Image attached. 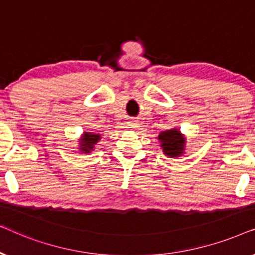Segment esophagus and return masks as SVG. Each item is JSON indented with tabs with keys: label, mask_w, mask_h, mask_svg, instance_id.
<instances>
[{
	"label": "esophagus",
	"mask_w": 255,
	"mask_h": 255,
	"mask_svg": "<svg viewBox=\"0 0 255 255\" xmlns=\"http://www.w3.org/2000/svg\"><path fill=\"white\" fill-rule=\"evenodd\" d=\"M128 127L130 128H139V123H138L137 121H133V120H132V121L128 122Z\"/></svg>",
	"instance_id": "obj_1"
}]
</instances>
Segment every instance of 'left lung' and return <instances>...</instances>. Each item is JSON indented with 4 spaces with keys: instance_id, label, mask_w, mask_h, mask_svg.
<instances>
[{
    "instance_id": "obj_1",
    "label": "left lung",
    "mask_w": 255,
    "mask_h": 255,
    "mask_svg": "<svg viewBox=\"0 0 255 255\" xmlns=\"http://www.w3.org/2000/svg\"><path fill=\"white\" fill-rule=\"evenodd\" d=\"M159 140L161 141L163 153L170 156V158L179 156L183 153V146L186 139L182 137V134L176 128L161 132L159 134Z\"/></svg>"
}]
</instances>
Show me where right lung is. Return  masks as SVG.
Instances as JSON below:
<instances>
[{
  "mask_svg": "<svg viewBox=\"0 0 255 255\" xmlns=\"http://www.w3.org/2000/svg\"><path fill=\"white\" fill-rule=\"evenodd\" d=\"M100 134L90 133V132H86L83 138L81 139V142H80V147H81V151L85 153H89L94 148V145L96 144L97 141L100 140Z\"/></svg>",
  "mask_w": 255,
  "mask_h": 255,
  "instance_id": "right-lung-1",
  "label": "right lung"
}]
</instances>
